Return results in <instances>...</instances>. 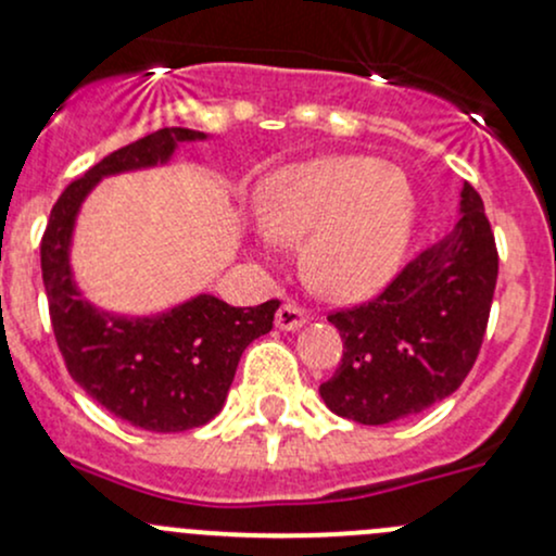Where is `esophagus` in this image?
Returning <instances> with one entry per match:
<instances>
[{
  "instance_id": "obj_1",
  "label": "esophagus",
  "mask_w": 556,
  "mask_h": 556,
  "mask_svg": "<svg viewBox=\"0 0 556 556\" xmlns=\"http://www.w3.org/2000/svg\"><path fill=\"white\" fill-rule=\"evenodd\" d=\"M308 321L306 308H301L298 303H282L277 311V327L285 329V332H292V329H301Z\"/></svg>"
}]
</instances>
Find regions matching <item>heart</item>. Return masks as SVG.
<instances>
[{
  "mask_svg": "<svg viewBox=\"0 0 556 556\" xmlns=\"http://www.w3.org/2000/svg\"><path fill=\"white\" fill-rule=\"evenodd\" d=\"M261 227L301 242L303 279L332 301H364L395 277L417 224L404 168L371 155H325L274 170L255 194Z\"/></svg>",
  "mask_w": 556,
  "mask_h": 556,
  "instance_id": "obj_1",
  "label": "heart"
}]
</instances>
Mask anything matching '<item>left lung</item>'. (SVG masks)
I'll return each instance as SVG.
<instances>
[{"label":"left lung","instance_id":"obj_1","mask_svg":"<svg viewBox=\"0 0 556 556\" xmlns=\"http://www.w3.org/2000/svg\"><path fill=\"white\" fill-rule=\"evenodd\" d=\"M498 253L480 194L462 189L454 231L395 274L367 303L327 316L343 338L319 393L338 417L388 425L448 399L483 345Z\"/></svg>","mask_w":556,"mask_h":556}]
</instances>
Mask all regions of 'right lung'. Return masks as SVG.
Returning <instances> with one entry per match:
<instances>
[{"label":"right lung","mask_w":556,"mask_h":556,"mask_svg":"<svg viewBox=\"0 0 556 556\" xmlns=\"http://www.w3.org/2000/svg\"><path fill=\"white\" fill-rule=\"evenodd\" d=\"M203 131L157 129L110 152L65 187L41 237V277L63 362L87 395L124 422L152 432H185L211 422L227 401L242 351L274 325L279 301L235 308L198 295L161 316L126 319L97 311L73 282V222L102 176L166 163L176 144Z\"/></svg>","instance_id":"add662e5"}]
</instances>
